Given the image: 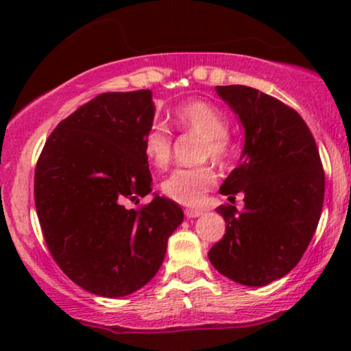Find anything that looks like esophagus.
I'll return each instance as SVG.
<instances>
[{
	"label": "esophagus",
	"mask_w": 351,
	"mask_h": 351,
	"mask_svg": "<svg viewBox=\"0 0 351 351\" xmlns=\"http://www.w3.org/2000/svg\"><path fill=\"white\" fill-rule=\"evenodd\" d=\"M203 215V211H199V209H186L184 211V216L189 217V219H193V217H199Z\"/></svg>",
	"instance_id": "34e87169"
}]
</instances>
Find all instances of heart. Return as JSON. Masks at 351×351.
<instances>
[{"instance_id": "heart-1", "label": "heart", "mask_w": 351, "mask_h": 351, "mask_svg": "<svg viewBox=\"0 0 351 351\" xmlns=\"http://www.w3.org/2000/svg\"><path fill=\"white\" fill-rule=\"evenodd\" d=\"M175 122L184 130L204 136V156L213 162L223 163L231 153V143L226 135L228 120L223 112L204 100H191L175 110ZM143 153L158 168H165L171 158V135L163 125L153 123L142 138ZM215 173L209 167L178 168L163 180L162 189L176 203L195 206L209 188L215 184Z\"/></svg>"}]
</instances>
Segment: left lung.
<instances>
[{
  "label": "left lung",
  "mask_w": 351,
  "mask_h": 351,
  "mask_svg": "<svg viewBox=\"0 0 351 351\" xmlns=\"http://www.w3.org/2000/svg\"><path fill=\"white\" fill-rule=\"evenodd\" d=\"M244 127L241 160L219 191L244 209H216L228 223L208 257L217 272L249 287L287 276L304 256L320 219L325 173L304 119L280 100L245 86H217Z\"/></svg>",
  "instance_id": "obj_1"
}]
</instances>
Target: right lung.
Here are the masks:
<instances>
[{
    "mask_svg": "<svg viewBox=\"0 0 351 351\" xmlns=\"http://www.w3.org/2000/svg\"><path fill=\"white\" fill-rule=\"evenodd\" d=\"M152 90L107 92L64 119L46 140L34 203L47 247L84 291L123 297L158 272L183 209L153 196L142 138L153 125Z\"/></svg>",
    "mask_w": 351,
    "mask_h": 351,
    "instance_id": "obj_1",
    "label": "right lung"
}]
</instances>
